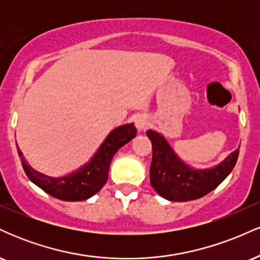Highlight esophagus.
I'll return each mask as SVG.
<instances>
[{
    "label": "esophagus",
    "mask_w": 260,
    "mask_h": 260,
    "mask_svg": "<svg viewBox=\"0 0 260 260\" xmlns=\"http://www.w3.org/2000/svg\"><path fill=\"white\" fill-rule=\"evenodd\" d=\"M134 122H136V127L137 129H138V132H143V131L147 129L149 126V121L145 116H138Z\"/></svg>",
    "instance_id": "34e87169"
}]
</instances>
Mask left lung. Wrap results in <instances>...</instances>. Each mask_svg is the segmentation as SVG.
I'll use <instances>...</instances> for the list:
<instances>
[{"label": "left lung", "mask_w": 260, "mask_h": 260, "mask_svg": "<svg viewBox=\"0 0 260 260\" xmlns=\"http://www.w3.org/2000/svg\"><path fill=\"white\" fill-rule=\"evenodd\" d=\"M153 145L150 183L157 194L171 202L202 198L215 189L235 168L240 150L236 149L215 168L196 170L182 161L160 133L149 129Z\"/></svg>", "instance_id": "obj_1"}]
</instances>
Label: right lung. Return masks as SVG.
Listing matches in <instances>:
<instances>
[{"label":"right lung","instance_id":"right-lung-1","mask_svg":"<svg viewBox=\"0 0 260 260\" xmlns=\"http://www.w3.org/2000/svg\"><path fill=\"white\" fill-rule=\"evenodd\" d=\"M136 134L137 128L133 123L115 128L86 165L63 177H50L38 172L28 165L18 145L17 149L23 169L32 183L61 201L79 202L90 198L104 187L109 178V169L113 155L131 142Z\"/></svg>","mask_w":260,"mask_h":260}]
</instances>
